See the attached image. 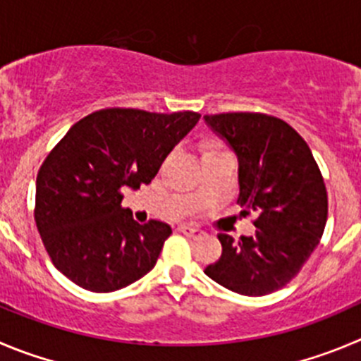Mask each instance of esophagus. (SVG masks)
Listing matches in <instances>:
<instances>
[{
  "label": "esophagus",
  "instance_id": "1",
  "mask_svg": "<svg viewBox=\"0 0 361 361\" xmlns=\"http://www.w3.org/2000/svg\"><path fill=\"white\" fill-rule=\"evenodd\" d=\"M178 230H180L183 235H187V237L194 238V240H197V238H201L204 235L203 230H200V228H194V226H187V224L180 226Z\"/></svg>",
  "mask_w": 361,
  "mask_h": 361
}]
</instances>
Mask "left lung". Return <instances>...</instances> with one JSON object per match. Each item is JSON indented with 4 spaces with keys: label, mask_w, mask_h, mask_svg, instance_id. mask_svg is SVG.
Listing matches in <instances>:
<instances>
[{
    "label": "left lung",
    "mask_w": 361,
    "mask_h": 361,
    "mask_svg": "<svg viewBox=\"0 0 361 361\" xmlns=\"http://www.w3.org/2000/svg\"><path fill=\"white\" fill-rule=\"evenodd\" d=\"M238 160V203L255 212L257 233H219L222 255L204 274L242 295L285 287L315 251L328 219V194L308 144L285 121L265 114L203 117Z\"/></svg>",
    "instance_id": "obj_1"
}]
</instances>
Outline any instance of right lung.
I'll list each match as a JSON object with an SVG mask.
<instances>
[{
  "instance_id": "add662e5",
  "label": "right lung",
  "mask_w": 361,
  "mask_h": 361,
  "mask_svg": "<svg viewBox=\"0 0 361 361\" xmlns=\"http://www.w3.org/2000/svg\"><path fill=\"white\" fill-rule=\"evenodd\" d=\"M196 112L106 109L83 117L37 174L35 222L55 267L78 287L114 292L154 267L169 224H139L121 188L151 183L200 121Z\"/></svg>"
}]
</instances>
